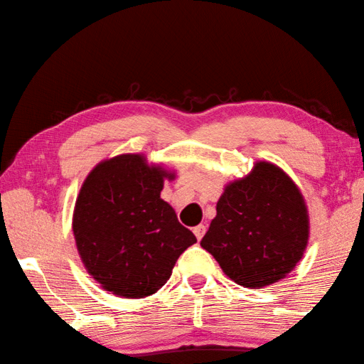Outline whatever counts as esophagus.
Listing matches in <instances>:
<instances>
[{
  "instance_id": "obj_1",
  "label": "esophagus",
  "mask_w": 364,
  "mask_h": 364,
  "mask_svg": "<svg viewBox=\"0 0 364 364\" xmlns=\"http://www.w3.org/2000/svg\"><path fill=\"white\" fill-rule=\"evenodd\" d=\"M205 230H207V228H205L203 224H199V226H196V228H194V235L197 237V240H200V239H202L203 234H205Z\"/></svg>"
}]
</instances>
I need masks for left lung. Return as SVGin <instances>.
Here are the masks:
<instances>
[{
	"label": "left lung",
	"instance_id": "left-lung-1",
	"mask_svg": "<svg viewBox=\"0 0 364 364\" xmlns=\"http://www.w3.org/2000/svg\"><path fill=\"white\" fill-rule=\"evenodd\" d=\"M309 232L297 184L279 165L259 161L248 175L226 184L200 245L237 285L259 289L291 272Z\"/></svg>",
	"mask_w": 364,
	"mask_h": 364
}]
</instances>
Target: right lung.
I'll use <instances>...</instances> for the list:
<instances>
[{
    "instance_id": "obj_1",
    "label": "right lung",
    "mask_w": 364,
    "mask_h": 364,
    "mask_svg": "<svg viewBox=\"0 0 364 364\" xmlns=\"http://www.w3.org/2000/svg\"><path fill=\"white\" fill-rule=\"evenodd\" d=\"M173 170L143 154L98 162L85 178L73 211L77 253L105 291L141 299L159 291L178 257L197 242L161 199Z\"/></svg>"
}]
</instances>
